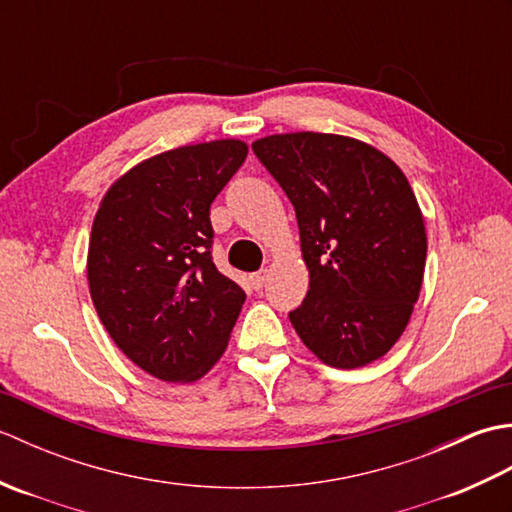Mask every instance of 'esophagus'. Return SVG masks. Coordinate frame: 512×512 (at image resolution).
<instances>
[{
    "label": "esophagus",
    "instance_id": "esophagus-1",
    "mask_svg": "<svg viewBox=\"0 0 512 512\" xmlns=\"http://www.w3.org/2000/svg\"><path fill=\"white\" fill-rule=\"evenodd\" d=\"M266 279H268V270H259V273L250 275V281H253V286H255L257 290L266 284Z\"/></svg>",
    "mask_w": 512,
    "mask_h": 512
}]
</instances>
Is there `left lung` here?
<instances>
[{
    "mask_svg": "<svg viewBox=\"0 0 512 512\" xmlns=\"http://www.w3.org/2000/svg\"><path fill=\"white\" fill-rule=\"evenodd\" d=\"M255 156L295 206L310 288L288 317L330 367L385 356L420 297L427 231L405 173L350 136L292 132L259 138Z\"/></svg>",
    "mask_w": 512,
    "mask_h": 512,
    "instance_id": "1",
    "label": "left lung"
}]
</instances>
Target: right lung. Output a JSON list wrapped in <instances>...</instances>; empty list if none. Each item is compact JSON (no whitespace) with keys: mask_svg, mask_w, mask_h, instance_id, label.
<instances>
[{"mask_svg":"<svg viewBox=\"0 0 512 512\" xmlns=\"http://www.w3.org/2000/svg\"><path fill=\"white\" fill-rule=\"evenodd\" d=\"M244 140L184 145L118 178L94 215L92 303L129 361L195 383L220 361L246 295L211 259V204L246 160Z\"/></svg>","mask_w":512,"mask_h":512,"instance_id":"add662e5","label":"right lung"}]
</instances>
